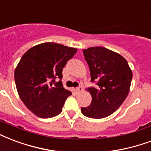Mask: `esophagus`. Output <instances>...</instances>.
Masks as SVG:
<instances>
[{
  "mask_svg": "<svg viewBox=\"0 0 151 151\" xmlns=\"http://www.w3.org/2000/svg\"><path fill=\"white\" fill-rule=\"evenodd\" d=\"M76 91L77 93H80V92H81V91H83L82 86H80V87H78L77 88H76Z\"/></svg>",
  "mask_w": 151,
  "mask_h": 151,
  "instance_id": "34e87169",
  "label": "esophagus"
}]
</instances>
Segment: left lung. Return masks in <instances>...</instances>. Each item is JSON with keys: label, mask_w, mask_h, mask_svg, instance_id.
<instances>
[{"label": "left lung", "mask_w": 151, "mask_h": 151, "mask_svg": "<svg viewBox=\"0 0 151 151\" xmlns=\"http://www.w3.org/2000/svg\"><path fill=\"white\" fill-rule=\"evenodd\" d=\"M90 69L91 82L88 88L92 100L81 112L91 119H103L113 114L127 98L132 80V71L122 55L104 47H91L83 51Z\"/></svg>", "instance_id": "8db88e82"}]
</instances>
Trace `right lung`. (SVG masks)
I'll list each match as a JSON object with an SVG mask.
<instances>
[{"label": "right lung", "instance_id": "1", "mask_svg": "<svg viewBox=\"0 0 151 151\" xmlns=\"http://www.w3.org/2000/svg\"><path fill=\"white\" fill-rule=\"evenodd\" d=\"M75 47L42 43L28 49L15 69L16 87L26 107L37 117L47 119L60 114L71 92L63 88L62 71L76 53Z\"/></svg>", "mask_w": 151, "mask_h": 151}]
</instances>
